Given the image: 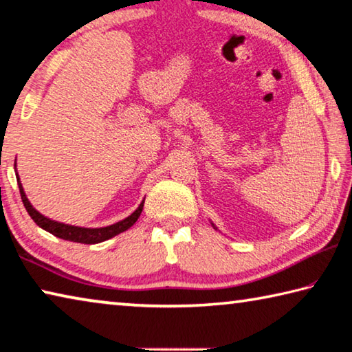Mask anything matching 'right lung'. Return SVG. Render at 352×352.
Wrapping results in <instances>:
<instances>
[{
	"label": "right lung",
	"instance_id": "add662e5",
	"mask_svg": "<svg viewBox=\"0 0 352 352\" xmlns=\"http://www.w3.org/2000/svg\"><path fill=\"white\" fill-rule=\"evenodd\" d=\"M16 182H19V188H20L23 204H25L28 214H30V217L32 218L34 221H36L37 226H40L45 230H48L50 234L56 235V237L68 240V241H76V243H85V245L101 243V241L109 240V239L115 237V235L124 232L126 229H129L132 224H134L138 220V217H140L142 210H143V203H145V201H142V204L137 207L135 212H132V214L128 218H124V220L115 223V224H111V226L94 228V229L78 228V226H72V224H63V223L50 220V218L43 217L42 214H40V212L34 209L30 201H28L26 195H25V190H23V187H21L19 175H16Z\"/></svg>",
	"mask_w": 352,
	"mask_h": 352
}]
</instances>
